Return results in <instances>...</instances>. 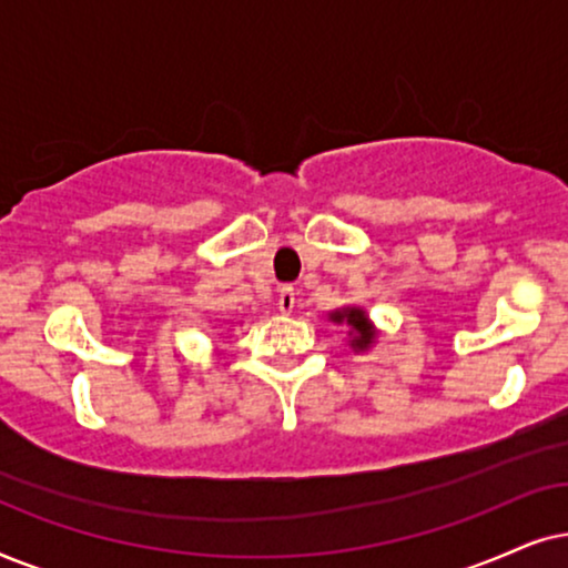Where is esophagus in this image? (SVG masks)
Listing matches in <instances>:
<instances>
[{
	"instance_id": "obj_1",
	"label": "esophagus",
	"mask_w": 568,
	"mask_h": 568,
	"mask_svg": "<svg viewBox=\"0 0 568 568\" xmlns=\"http://www.w3.org/2000/svg\"><path fill=\"white\" fill-rule=\"evenodd\" d=\"M277 306H280V312H283V314H291L293 308H296V291H293L291 285H283V288H280Z\"/></svg>"
}]
</instances>
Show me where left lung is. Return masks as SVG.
I'll return each mask as SVG.
<instances>
[{
    "label": "left lung",
    "mask_w": 568,
    "mask_h": 568,
    "mask_svg": "<svg viewBox=\"0 0 568 568\" xmlns=\"http://www.w3.org/2000/svg\"><path fill=\"white\" fill-rule=\"evenodd\" d=\"M329 320L335 324H345V327H351V347L353 351H368L376 343V337H379V332H376V327L372 324V320H368V314L363 312V308L358 306H345V308H337V312L329 314Z\"/></svg>",
    "instance_id": "8db88e82"
}]
</instances>
